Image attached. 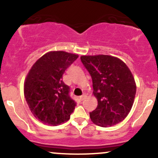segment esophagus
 Wrapping results in <instances>:
<instances>
[{
	"label": "esophagus",
	"mask_w": 158,
	"mask_h": 158,
	"mask_svg": "<svg viewBox=\"0 0 158 158\" xmlns=\"http://www.w3.org/2000/svg\"><path fill=\"white\" fill-rule=\"evenodd\" d=\"M85 97H86V95H85V94H83V95H81L80 97H79V99H80L81 101H82V100H84V99H85Z\"/></svg>",
	"instance_id": "esophagus-1"
}]
</instances>
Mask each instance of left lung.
<instances>
[{
    "mask_svg": "<svg viewBox=\"0 0 158 158\" xmlns=\"http://www.w3.org/2000/svg\"><path fill=\"white\" fill-rule=\"evenodd\" d=\"M80 59L91 77L98 101L97 108L90 112L91 121L102 127L122 122L131 109L137 88L129 68L118 58L108 55Z\"/></svg>",
    "mask_w": 158,
    "mask_h": 158,
    "instance_id": "1",
    "label": "left lung"
}]
</instances>
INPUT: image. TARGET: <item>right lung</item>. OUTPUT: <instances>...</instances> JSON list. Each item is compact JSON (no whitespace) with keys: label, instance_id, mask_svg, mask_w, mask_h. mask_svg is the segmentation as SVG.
Instances as JSON below:
<instances>
[{"label":"right lung","instance_id":"add662e5","mask_svg":"<svg viewBox=\"0 0 158 158\" xmlns=\"http://www.w3.org/2000/svg\"><path fill=\"white\" fill-rule=\"evenodd\" d=\"M77 54L51 51L37 60L27 74L24 97L36 119L50 126L69 120L77 102L62 80L65 70L78 58Z\"/></svg>","mask_w":158,"mask_h":158}]
</instances>
